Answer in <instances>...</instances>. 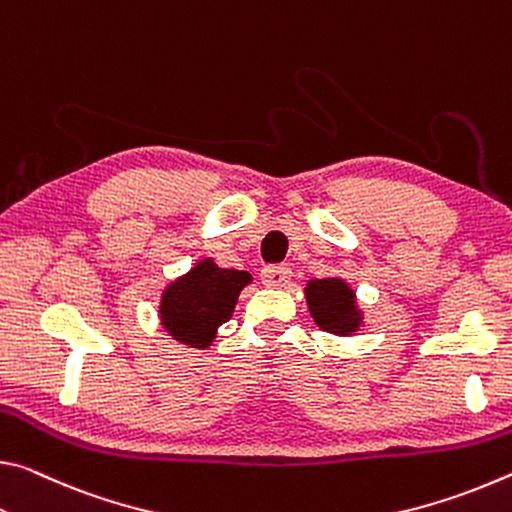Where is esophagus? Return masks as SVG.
Segmentation results:
<instances>
[{"label":"esophagus","mask_w":512,"mask_h":512,"mask_svg":"<svg viewBox=\"0 0 512 512\" xmlns=\"http://www.w3.org/2000/svg\"><path fill=\"white\" fill-rule=\"evenodd\" d=\"M290 267L288 265H267L261 272V279L267 288H283L290 281Z\"/></svg>","instance_id":"obj_1"}]
</instances>
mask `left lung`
Instances as JSON below:
<instances>
[{
  "instance_id": "left-lung-1",
  "label": "left lung",
  "mask_w": 512,
  "mask_h": 512,
  "mask_svg": "<svg viewBox=\"0 0 512 512\" xmlns=\"http://www.w3.org/2000/svg\"><path fill=\"white\" fill-rule=\"evenodd\" d=\"M308 313L322 331L333 335H354L365 326V315L358 308L356 292L340 276L311 279L304 288Z\"/></svg>"
}]
</instances>
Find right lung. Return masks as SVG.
<instances>
[{
	"mask_svg": "<svg viewBox=\"0 0 512 512\" xmlns=\"http://www.w3.org/2000/svg\"><path fill=\"white\" fill-rule=\"evenodd\" d=\"M251 281L245 270H224L213 258H201L165 286L158 304L163 329L181 345L208 349Z\"/></svg>",
	"mask_w": 512,
	"mask_h": 512,
	"instance_id": "add662e5",
	"label": "right lung"
}]
</instances>
